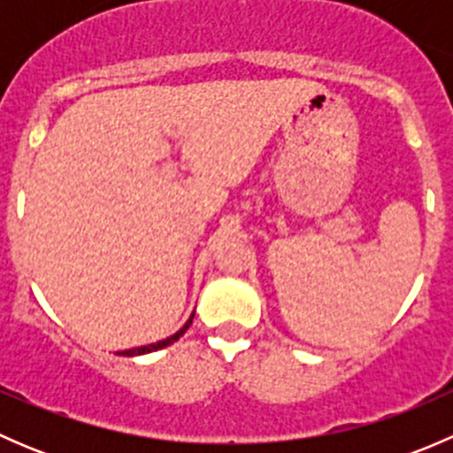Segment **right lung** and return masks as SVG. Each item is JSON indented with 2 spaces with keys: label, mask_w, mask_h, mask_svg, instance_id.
<instances>
[{
  "label": "right lung",
  "mask_w": 453,
  "mask_h": 453,
  "mask_svg": "<svg viewBox=\"0 0 453 453\" xmlns=\"http://www.w3.org/2000/svg\"><path fill=\"white\" fill-rule=\"evenodd\" d=\"M193 318H195V313L190 315L188 318V322L184 324V326L180 328V331L175 333V335H171V337H166V340H162V342H155V344H149V346H138V349H129V350H122V353H118V355H127V357H134V355H144V353H153V350H159V349H164V346H171L173 342H177L180 340L181 335H184L186 331H188V326L190 324H193Z\"/></svg>",
  "instance_id": "obj_1"
}]
</instances>
